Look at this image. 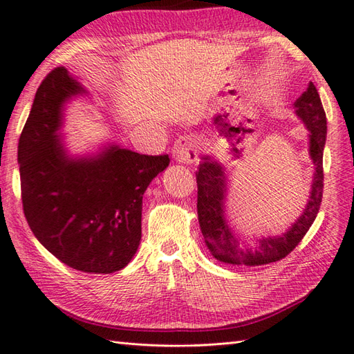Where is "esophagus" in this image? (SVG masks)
I'll list each match as a JSON object with an SVG mask.
<instances>
[{"mask_svg": "<svg viewBox=\"0 0 354 354\" xmlns=\"http://www.w3.org/2000/svg\"><path fill=\"white\" fill-rule=\"evenodd\" d=\"M172 156L177 162L182 163H194L197 160V142L192 136H182L176 140L172 147Z\"/></svg>", "mask_w": 354, "mask_h": 354, "instance_id": "34e87169", "label": "esophagus"}]
</instances>
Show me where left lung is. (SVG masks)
<instances>
[{"label": "left lung", "instance_id": "1", "mask_svg": "<svg viewBox=\"0 0 354 354\" xmlns=\"http://www.w3.org/2000/svg\"><path fill=\"white\" fill-rule=\"evenodd\" d=\"M295 108L310 131V157L315 163V176L304 212L284 235L258 240V246L254 250L240 248V241L225 218L226 177L221 165L209 157H205L200 163L196 172L198 223L207 249L218 261L241 268H257L279 261L298 246L319 212L324 187L322 153L327 136V118L313 82H310L307 90L297 99Z\"/></svg>", "mask_w": 354, "mask_h": 354}]
</instances>
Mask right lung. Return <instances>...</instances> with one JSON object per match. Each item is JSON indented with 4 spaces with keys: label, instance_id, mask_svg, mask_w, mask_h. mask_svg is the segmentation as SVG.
I'll return each mask as SVG.
<instances>
[{
    "label": "right lung",
    "instance_id": "1",
    "mask_svg": "<svg viewBox=\"0 0 354 354\" xmlns=\"http://www.w3.org/2000/svg\"><path fill=\"white\" fill-rule=\"evenodd\" d=\"M77 93L85 90L66 67L50 71L36 91L18 143L21 200L50 254L76 270L113 273L139 248L143 194L169 157L113 145L97 157L70 158L57 129L64 104Z\"/></svg>",
    "mask_w": 354,
    "mask_h": 354
}]
</instances>
